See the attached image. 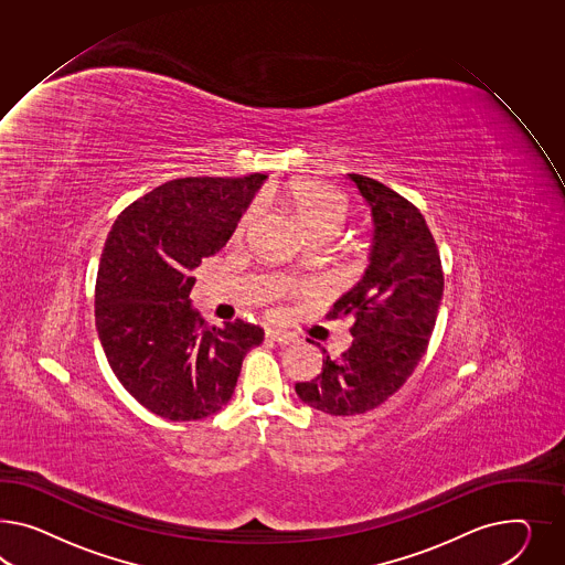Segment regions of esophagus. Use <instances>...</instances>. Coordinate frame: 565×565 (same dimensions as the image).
Returning <instances> with one entry per match:
<instances>
[{"label": "esophagus", "mask_w": 565, "mask_h": 565, "mask_svg": "<svg viewBox=\"0 0 565 565\" xmlns=\"http://www.w3.org/2000/svg\"><path fill=\"white\" fill-rule=\"evenodd\" d=\"M267 339H271L275 343H281V345H286V343H291L296 337L288 333V331H279V329H267Z\"/></svg>", "instance_id": "1"}]
</instances>
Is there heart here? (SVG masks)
Masks as SVG:
<instances>
[{"label":"heart","mask_w":565,"mask_h":565,"mask_svg":"<svg viewBox=\"0 0 565 565\" xmlns=\"http://www.w3.org/2000/svg\"><path fill=\"white\" fill-rule=\"evenodd\" d=\"M265 198L290 205L312 238L337 236L351 214L350 199L345 193H341L335 186L315 181L277 184L265 191ZM257 217L259 205L253 203L241 215L236 224V236H244L257 222Z\"/></svg>","instance_id":"b5f03b06"}]
</instances>
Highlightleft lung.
<instances>
[{
	"label": "left lung",
	"instance_id": "1",
	"mask_svg": "<svg viewBox=\"0 0 565 565\" xmlns=\"http://www.w3.org/2000/svg\"><path fill=\"white\" fill-rule=\"evenodd\" d=\"M372 207L374 244L366 274L337 300L324 319H351L350 348L322 372L298 382V397L329 415H358L379 407L412 376L424 358L443 300V260L426 217L364 174H350Z\"/></svg>",
	"mask_w": 565,
	"mask_h": 565
}]
</instances>
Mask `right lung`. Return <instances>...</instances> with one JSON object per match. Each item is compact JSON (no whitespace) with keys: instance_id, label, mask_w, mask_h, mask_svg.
Wrapping results in <instances>:
<instances>
[{"instance_id":"add662e5","label":"right lung","mask_w":565,"mask_h":565,"mask_svg":"<svg viewBox=\"0 0 565 565\" xmlns=\"http://www.w3.org/2000/svg\"><path fill=\"white\" fill-rule=\"evenodd\" d=\"M263 181L259 172L174 179L127 205L108 232L94 290L98 337L125 391L170 422L220 412L246 351L263 343L259 324L217 329L189 300L193 271L228 243Z\"/></svg>"}]
</instances>
